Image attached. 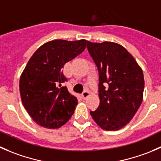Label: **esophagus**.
I'll list each match as a JSON object with an SVG mask.
<instances>
[{
	"mask_svg": "<svg viewBox=\"0 0 161 161\" xmlns=\"http://www.w3.org/2000/svg\"><path fill=\"white\" fill-rule=\"evenodd\" d=\"M89 95H90V93H89L88 91H84V92L81 94V97H82V98H84V99L87 98Z\"/></svg>",
	"mask_w": 161,
	"mask_h": 161,
	"instance_id": "esophagus-1",
	"label": "esophagus"
}]
</instances>
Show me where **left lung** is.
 <instances>
[{"label":"left lung","mask_w":161,"mask_h":161,"mask_svg":"<svg viewBox=\"0 0 161 161\" xmlns=\"http://www.w3.org/2000/svg\"><path fill=\"white\" fill-rule=\"evenodd\" d=\"M87 48L99 76L96 110L90 111L103 129L117 131L128 125L143 98L144 77L134 57L120 44L87 41Z\"/></svg>","instance_id":"left-lung-1"}]
</instances>
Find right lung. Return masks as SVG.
<instances>
[{"instance_id": "obj_1", "label": "right lung", "mask_w": 161, "mask_h": 161, "mask_svg": "<svg viewBox=\"0 0 161 161\" xmlns=\"http://www.w3.org/2000/svg\"><path fill=\"white\" fill-rule=\"evenodd\" d=\"M87 41L54 40L41 45L26 64L19 80L21 99L33 120L46 128H58L70 119L77 105L63 83V68L84 52Z\"/></svg>"}]
</instances>
